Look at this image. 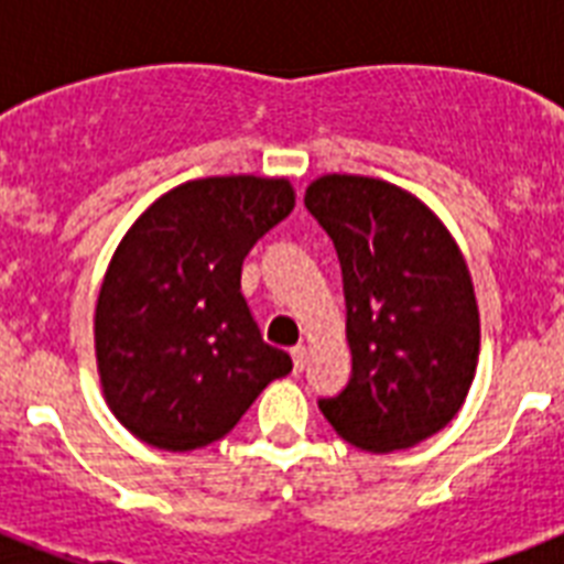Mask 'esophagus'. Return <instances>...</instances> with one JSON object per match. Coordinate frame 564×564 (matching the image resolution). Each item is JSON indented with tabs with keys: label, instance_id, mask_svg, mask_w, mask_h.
<instances>
[{
	"label": "esophagus",
	"instance_id": "34e87169",
	"mask_svg": "<svg viewBox=\"0 0 564 564\" xmlns=\"http://www.w3.org/2000/svg\"><path fill=\"white\" fill-rule=\"evenodd\" d=\"M292 366H295V371H304V366H307V348L304 345L292 348Z\"/></svg>",
	"mask_w": 564,
	"mask_h": 564
}]
</instances>
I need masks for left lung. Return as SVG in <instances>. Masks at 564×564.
<instances>
[{
    "mask_svg": "<svg viewBox=\"0 0 564 564\" xmlns=\"http://www.w3.org/2000/svg\"><path fill=\"white\" fill-rule=\"evenodd\" d=\"M304 204L339 254L351 345V380L318 410L362 451L419 445L451 424L477 371L463 251L427 204L380 178L322 175Z\"/></svg>",
    "mask_w": 564,
    "mask_h": 564,
    "instance_id": "obj_1",
    "label": "left lung"
}]
</instances>
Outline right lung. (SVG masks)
<instances>
[{
	"label": "right lung",
	"mask_w": 564,
	"mask_h": 564,
	"mask_svg": "<svg viewBox=\"0 0 564 564\" xmlns=\"http://www.w3.org/2000/svg\"><path fill=\"white\" fill-rule=\"evenodd\" d=\"M292 207L286 178H198L122 237L96 301V362L110 412L145 445L195 451L228 436L292 371L239 290L246 254Z\"/></svg>",
	"instance_id": "obj_1"
}]
</instances>
